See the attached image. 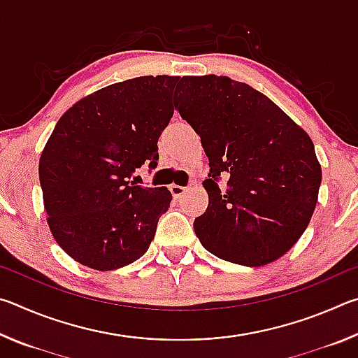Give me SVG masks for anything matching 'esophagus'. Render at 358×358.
<instances>
[{
	"label": "esophagus",
	"mask_w": 358,
	"mask_h": 358,
	"mask_svg": "<svg viewBox=\"0 0 358 358\" xmlns=\"http://www.w3.org/2000/svg\"><path fill=\"white\" fill-rule=\"evenodd\" d=\"M187 191V187L186 186H180V185H171V192H172V196L175 197V199H180L181 196H183V194Z\"/></svg>",
	"instance_id": "34e87169"
}]
</instances>
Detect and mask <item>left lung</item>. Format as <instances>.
<instances>
[{
	"instance_id": "8db88e82",
	"label": "left lung",
	"mask_w": 358,
	"mask_h": 358,
	"mask_svg": "<svg viewBox=\"0 0 358 358\" xmlns=\"http://www.w3.org/2000/svg\"><path fill=\"white\" fill-rule=\"evenodd\" d=\"M175 108L210 161L208 207L194 221L202 246L245 266L284 256L310 224L322 181L311 137L265 94L224 76L181 78Z\"/></svg>"
}]
</instances>
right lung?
<instances>
[{
    "label": "right lung",
    "mask_w": 358,
    "mask_h": 358,
    "mask_svg": "<svg viewBox=\"0 0 358 358\" xmlns=\"http://www.w3.org/2000/svg\"><path fill=\"white\" fill-rule=\"evenodd\" d=\"M180 77L145 76L108 85L66 110L39 159L50 232L76 262L108 271L148 251L172 201L167 187L134 186L173 115Z\"/></svg>",
    "instance_id": "add662e5"
}]
</instances>
